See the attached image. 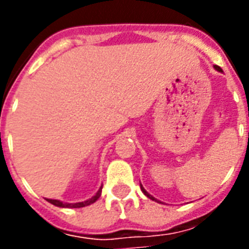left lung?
Returning a JSON list of instances; mask_svg holds the SVG:
<instances>
[{
	"mask_svg": "<svg viewBox=\"0 0 249 249\" xmlns=\"http://www.w3.org/2000/svg\"><path fill=\"white\" fill-rule=\"evenodd\" d=\"M214 69H216V71H221V68H220V66H217V65H214ZM141 191L144 192V195H145L146 197H149V198H151V200H155V201H157V203H159V200H156V198L153 197L152 195H149V193L146 192V191H145V189H144V187H142V185H141Z\"/></svg>",
	"mask_w": 249,
	"mask_h": 249,
	"instance_id": "1",
	"label": "left lung"
}]
</instances>
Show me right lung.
<instances>
[{
    "label": "right lung",
    "instance_id": "add662e5",
    "mask_svg": "<svg viewBox=\"0 0 249 249\" xmlns=\"http://www.w3.org/2000/svg\"><path fill=\"white\" fill-rule=\"evenodd\" d=\"M101 189H103V187L98 189V192L96 193L93 197H90L89 200H87V201H81V203H73V204L62 203V201H60V200H53V198H46V200H48L51 204H53V205L60 207V208H82V207H87V205H90V204L96 203V201L98 200V197L101 196Z\"/></svg>",
    "mask_w": 249,
    "mask_h": 249
}]
</instances>
